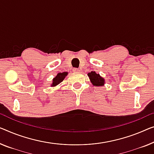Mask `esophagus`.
<instances>
[{
  "label": "esophagus",
  "instance_id": "esophagus-1",
  "mask_svg": "<svg viewBox=\"0 0 154 154\" xmlns=\"http://www.w3.org/2000/svg\"><path fill=\"white\" fill-rule=\"evenodd\" d=\"M72 71H73V72H79V70L78 69V68H73Z\"/></svg>",
  "mask_w": 154,
  "mask_h": 154
}]
</instances>
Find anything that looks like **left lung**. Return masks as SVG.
Listing matches in <instances>:
<instances>
[{"instance_id":"8db88e82","label":"left lung","mask_w":154,"mask_h":154,"mask_svg":"<svg viewBox=\"0 0 154 154\" xmlns=\"http://www.w3.org/2000/svg\"><path fill=\"white\" fill-rule=\"evenodd\" d=\"M88 76L90 79L92 84L95 86H103L105 84L104 78L101 77L100 74L96 73L95 71H91L88 73Z\"/></svg>"}]
</instances>
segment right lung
<instances>
[{
    "mask_svg": "<svg viewBox=\"0 0 154 154\" xmlns=\"http://www.w3.org/2000/svg\"><path fill=\"white\" fill-rule=\"evenodd\" d=\"M68 74V72H59L55 77L52 79V83L51 84L52 87H54L59 84L61 82H63V80L65 79V77L67 76Z\"/></svg>",
    "mask_w": 154,
    "mask_h": 154,
    "instance_id": "obj_1",
    "label": "right lung"
}]
</instances>
